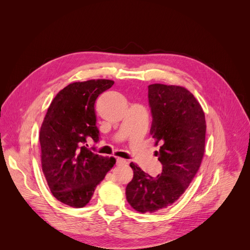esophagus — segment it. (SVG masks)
I'll return each instance as SVG.
<instances>
[{
	"label": "esophagus",
	"mask_w": 250,
	"mask_h": 250,
	"mask_svg": "<svg viewBox=\"0 0 250 250\" xmlns=\"http://www.w3.org/2000/svg\"><path fill=\"white\" fill-rule=\"evenodd\" d=\"M126 161L124 160V158H121V157H118L117 158V165L119 166H124V165H126Z\"/></svg>",
	"instance_id": "obj_1"
}]
</instances>
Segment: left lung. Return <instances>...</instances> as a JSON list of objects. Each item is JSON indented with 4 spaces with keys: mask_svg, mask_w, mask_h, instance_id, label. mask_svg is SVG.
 <instances>
[{
    "mask_svg": "<svg viewBox=\"0 0 250 250\" xmlns=\"http://www.w3.org/2000/svg\"><path fill=\"white\" fill-rule=\"evenodd\" d=\"M148 104L150 133L162 146L155 155L163 170L153 177L130 163L133 177L125 188L126 200L141 213L165 209L183 195L199 169L206 145L204 112L189 90L149 84Z\"/></svg>",
    "mask_w": 250,
    "mask_h": 250,
    "instance_id": "left-lung-1",
    "label": "left lung"
}]
</instances>
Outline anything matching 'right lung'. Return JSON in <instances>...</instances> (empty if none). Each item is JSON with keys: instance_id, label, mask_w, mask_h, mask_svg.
<instances>
[{"instance_id": "right-lung-1", "label": "right lung", "mask_w": 250, "mask_h": 250, "mask_svg": "<svg viewBox=\"0 0 250 250\" xmlns=\"http://www.w3.org/2000/svg\"><path fill=\"white\" fill-rule=\"evenodd\" d=\"M112 84L109 80L70 83L55 97L41 127L43 175L53 195L72 208L86 206L116 164L113 157L85 146L88 139L95 143L101 139L95 103Z\"/></svg>"}]
</instances>
